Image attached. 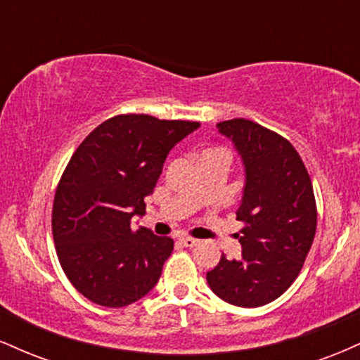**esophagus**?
Here are the masks:
<instances>
[{"mask_svg":"<svg viewBox=\"0 0 360 360\" xmlns=\"http://www.w3.org/2000/svg\"><path fill=\"white\" fill-rule=\"evenodd\" d=\"M179 242L183 243L184 247H194V245H198L196 238H191V237H181Z\"/></svg>","mask_w":360,"mask_h":360,"instance_id":"34e87169","label":"esophagus"}]
</instances>
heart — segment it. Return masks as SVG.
I'll use <instances>...</instances> for the list:
<instances>
[{"instance_id":"obj_1","label":"heart","mask_w":360,"mask_h":360,"mask_svg":"<svg viewBox=\"0 0 360 360\" xmlns=\"http://www.w3.org/2000/svg\"><path fill=\"white\" fill-rule=\"evenodd\" d=\"M206 154H223V155H226L225 152L220 150V148H214V150H205L203 154H201V155H206Z\"/></svg>"}]
</instances>
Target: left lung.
<instances>
[{
	"label": "left lung",
	"instance_id": "1",
	"mask_svg": "<svg viewBox=\"0 0 360 360\" xmlns=\"http://www.w3.org/2000/svg\"><path fill=\"white\" fill-rule=\"evenodd\" d=\"M243 166L237 235L242 257L221 255L206 281L218 298L257 308L279 298L298 278L316 232L311 179L295 147L276 131L245 118L217 123Z\"/></svg>",
	"mask_w": 360,
	"mask_h": 360
}]
</instances>
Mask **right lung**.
I'll return each mask as SVG.
<instances>
[{"label": "right lung", "mask_w": 360, "mask_h": 360, "mask_svg": "<svg viewBox=\"0 0 360 360\" xmlns=\"http://www.w3.org/2000/svg\"><path fill=\"white\" fill-rule=\"evenodd\" d=\"M198 122L118 115L82 140L57 186L52 233L72 286L93 303L122 308L150 292L174 249L131 218L146 213L169 152Z\"/></svg>", "instance_id": "right-lung-1"}]
</instances>
